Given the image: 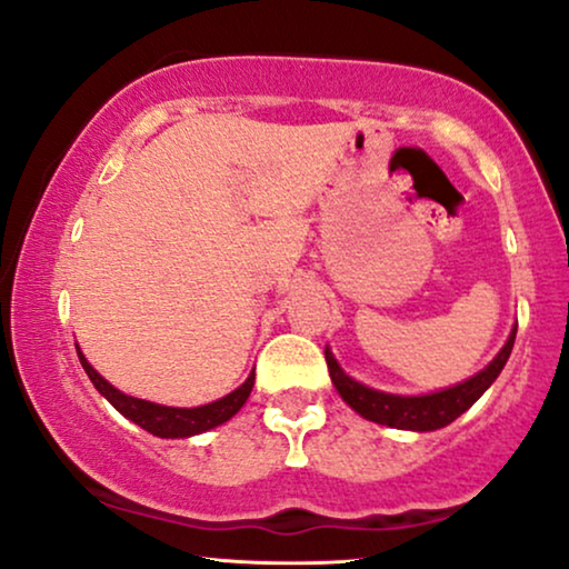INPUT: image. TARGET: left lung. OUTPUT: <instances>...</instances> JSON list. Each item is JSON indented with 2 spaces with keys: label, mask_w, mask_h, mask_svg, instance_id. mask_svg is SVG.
I'll use <instances>...</instances> for the list:
<instances>
[{
  "label": "left lung",
  "mask_w": 569,
  "mask_h": 569,
  "mask_svg": "<svg viewBox=\"0 0 569 569\" xmlns=\"http://www.w3.org/2000/svg\"><path fill=\"white\" fill-rule=\"evenodd\" d=\"M515 332H518V328H512L510 338H507V343L502 346V351L495 356V361H491L487 369H481L479 375L456 385V388L429 392V396H390V392L367 388V385L351 380V377L338 367L336 356L330 353V348H325V361H328L330 380L340 392V398H343L356 413L363 416V419L385 423V427H392V429L435 431L456 421L460 413H466L468 408H471L476 400L489 390V385L497 380L499 372L505 369L507 359H510V351L515 346Z\"/></svg>",
  "instance_id": "obj_1"
}]
</instances>
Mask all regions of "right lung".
<instances>
[{"label": "right lung", "instance_id": "right-lung-1", "mask_svg": "<svg viewBox=\"0 0 569 569\" xmlns=\"http://www.w3.org/2000/svg\"><path fill=\"white\" fill-rule=\"evenodd\" d=\"M78 356H80L82 369H86V375L90 377V382L96 385V390L101 392V396L109 400V403L117 408L121 416H127V419L138 423V427H142L156 437H163V439L202 435V431H208V429L218 427V423L229 421L231 416L247 403L249 392H252V388H254V372H252L241 388L229 392V396L221 400H216V403L197 406V408L158 406V403H150V400H140V398H132V396H124V392H119L113 385L106 382L93 367H90L86 356L80 353V348H78Z\"/></svg>", "mask_w": 569, "mask_h": 569}]
</instances>
